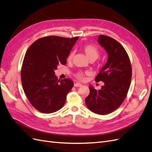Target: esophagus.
<instances>
[{
	"mask_svg": "<svg viewBox=\"0 0 152 152\" xmlns=\"http://www.w3.org/2000/svg\"><path fill=\"white\" fill-rule=\"evenodd\" d=\"M74 86L75 87H80V86H81L82 85L81 84V83H75L74 84Z\"/></svg>",
	"mask_w": 152,
	"mask_h": 152,
	"instance_id": "34e87169",
	"label": "esophagus"
}]
</instances>
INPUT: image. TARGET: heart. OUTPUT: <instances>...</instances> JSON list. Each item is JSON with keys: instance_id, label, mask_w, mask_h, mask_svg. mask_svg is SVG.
Returning a JSON list of instances; mask_svg holds the SVG:
<instances>
[{"instance_id": "b5f03b06", "label": "heart", "mask_w": 152, "mask_h": 152, "mask_svg": "<svg viewBox=\"0 0 152 152\" xmlns=\"http://www.w3.org/2000/svg\"><path fill=\"white\" fill-rule=\"evenodd\" d=\"M83 51L84 52L85 55L88 57L90 61H95L100 56V51L98 48L95 46L91 45V44H88L83 47L82 48ZM73 56H74V52H71L67 56V62H71L72 60ZM86 73L83 71H77L74 74V76L77 80L83 81L85 79Z\"/></svg>"}]
</instances>
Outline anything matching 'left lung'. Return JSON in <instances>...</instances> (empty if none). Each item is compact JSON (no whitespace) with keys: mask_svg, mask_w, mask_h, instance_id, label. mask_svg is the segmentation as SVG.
Returning <instances> with one entry per match:
<instances>
[{"mask_svg":"<svg viewBox=\"0 0 152 152\" xmlns=\"http://www.w3.org/2000/svg\"><path fill=\"white\" fill-rule=\"evenodd\" d=\"M98 42L109 56L106 64L95 80L104 82V85L99 90L90 86L85 103L91 112L105 115L118 109L125 100L131 84L132 67L128 53L119 42L102 35Z\"/></svg>","mask_w":152,"mask_h":152,"instance_id":"1","label":"left lung"}]
</instances>
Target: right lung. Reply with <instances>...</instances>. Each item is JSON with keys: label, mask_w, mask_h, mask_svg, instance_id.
<instances>
[{"label": "right lung", "mask_w": 152, "mask_h": 152, "mask_svg": "<svg viewBox=\"0 0 152 152\" xmlns=\"http://www.w3.org/2000/svg\"><path fill=\"white\" fill-rule=\"evenodd\" d=\"M78 38L42 37L27 50L21 71L22 86L29 102L39 112L53 113L64 105L74 83L69 78L58 80L54 70L58 64H66Z\"/></svg>", "instance_id": "add662e5"}]
</instances>
